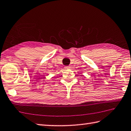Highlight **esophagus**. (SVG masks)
<instances>
[{
	"label": "esophagus",
	"instance_id": "esophagus-1",
	"mask_svg": "<svg viewBox=\"0 0 131 131\" xmlns=\"http://www.w3.org/2000/svg\"><path fill=\"white\" fill-rule=\"evenodd\" d=\"M69 68H70V66H65V69H69Z\"/></svg>",
	"mask_w": 131,
	"mask_h": 131
}]
</instances>
